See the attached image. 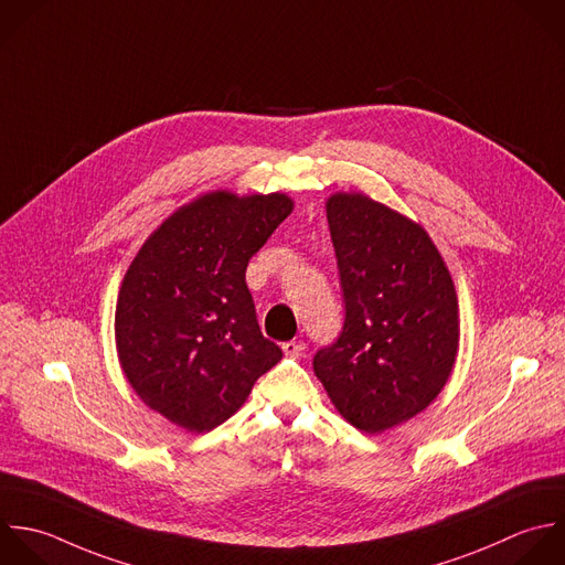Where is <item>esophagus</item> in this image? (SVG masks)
Returning a JSON list of instances; mask_svg holds the SVG:
<instances>
[{"label":"esophagus","mask_w":565,"mask_h":565,"mask_svg":"<svg viewBox=\"0 0 565 565\" xmlns=\"http://www.w3.org/2000/svg\"><path fill=\"white\" fill-rule=\"evenodd\" d=\"M281 350H284L286 356L299 359V356H303V352H306V343H303V341H286V343L281 345Z\"/></svg>","instance_id":"esophagus-1"}]
</instances>
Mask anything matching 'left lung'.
I'll list each match as a JSON object with an SVG mask.
<instances>
[{
  "label": "left lung",
  "instance_id": "8db88e82",
  "mask_svg": "<svg viewBox=\"0 0 565 565\" xmlns=\"http://www.w3.org/2000/svg\"><path fill=\"white\" fill-rule=\"evenodd\" d=\"M345 319L315 354V374L341 416L367 434L420 414L458 354L451 275L418 224L361 193L328 200Z\"/></svg>",
  "mask_w": 565,
  "mask_h": 565
}]
</instances>
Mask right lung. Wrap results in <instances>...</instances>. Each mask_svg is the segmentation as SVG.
Wrapping results in <instances>:
<instances>
[{
	"mask_svg": "<svg viewBox=\"0 0 565 565\" xmlns=\"http://www.w3.org/2000/svg\"><path fill=\"white\" fill-rule=\"evenodd\" d=\"M290 213L284 193L217 191L164 220L131 262L116 306L118 359L142 403L178 427L222 425L279 363L246 266Z\"/></svg>",
	"mask_w": 565,
	"mask_h": 565,
	"instance_id": "obj_1",
	"label": "right lung"
}]
</instances>
